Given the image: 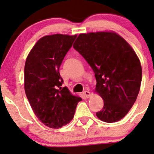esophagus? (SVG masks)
Returning a JSON list of instances; mask_svg holds the SVG:
<instances>
[{
    "instance_id": "1",
    "label": "esophagus",
    "mask_w": 154,
    "mask_h": 154,
    "mask_svg": "<svg viewBox=\"0 0 154 154\" xmlns=\"http://www.w3.org/2000/svg\"><path fill=\"white\" fill-rule=\"evenodd\" d=\"M83 94L85 95L86 98H89L90 96H91V94H90V92L89 91H83Z\"/></svg>"
}]
</instances>
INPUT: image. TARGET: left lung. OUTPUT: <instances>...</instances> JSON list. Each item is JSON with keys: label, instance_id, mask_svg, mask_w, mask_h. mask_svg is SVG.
Instances as JSON below:
<instances>
[{"label": "left lung", "instance_id": "left-lung-1", "mask_svg": "<svg viewBox=\"0 0 154 154\" xmlns=\"http://www.w3.org/2000/svg\"><path fill=\"white\" fill-rule=\"evenodd\" d=\"M73 48L95 73L96 91L104 103L96 116L109 123L121 120L140 89L142 69L136 53L123 38L111 32L80 34Z\"/></svg>", "mask_w": 154, "mask_h": 154}]
</instances>
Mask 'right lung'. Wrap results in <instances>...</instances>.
<instances>
[{
  "instance_id": "1",
  "label": "right lung",
  "mask_w": 154,
  "mask_h": 154,
  "mask_svg": "<svg viewBox=\"0 0 154 154\" xmlns=\"http://www.w3.org/2000/svg\"><path fill=\"white\" fill-rule=\"evenodd\" d=\"M76 35L61 34L45 36L34 45L24 66V90L38 120L51 128L66 125L72 120L82 98L72 95L59 69Z\"/></svg>"
}]
</instances>
